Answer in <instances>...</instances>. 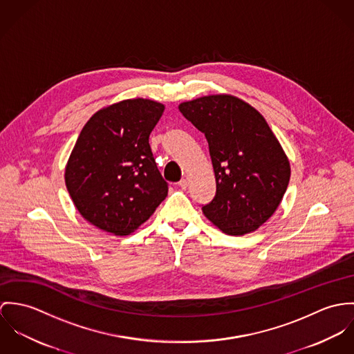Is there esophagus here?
<instances>
[{"label":"esophagus","instance_id":"esophagus-1","mask_svg":"<svg viewBox=\"0 0 354 354\" xmlns=\"http://www.w3.org/2000/svg\"><path fill=\"white\" fill-rule=\"evenodd\" d=\"M178 185H179V187H180L182 190H186V189H187V186H189V182H187L186 179H182Z\"/></svg>","mask_w":354,"mask_h":354}]
</instances>
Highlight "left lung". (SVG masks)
Returning a JSON list of instances; mask_svg holds the SVG:
<instances>
[{"label": "left lung", "instance_id": "obj_1", "mask_svg": "<svg viewBox=\"0 0 354 354\" xmlns=\"http://www.w3.org/2000/svg\"><path fill=\"white\" fill-rule=\"evenodd\" d=\"M202 131L216 176V196L203 214L224 234L245 235L266 223L290 179V165L265 118L231 95H210L179 104Z\"/></svg>", "mask_w": 354, "mask_h": 354}]
</instances>
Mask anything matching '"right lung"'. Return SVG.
Listing matches in <instances>:
<instances>
[{"label":"right lung","instance_id":"obj_1","mask_svg":"<svg viewBox=\"0 0 354 354\" xmlns=\"http://www.w3.org/2000/svg\"><path fill=\"white\" fill-rule=\"evenodd\" d=\"M162 111L158 102L129 99L99 110L82 127L65 183L80 214L99 230L129 235L165 199L168 183L149 145Z\"/></svg>","mask_w":354,"mask_h":354}]
</instances>
